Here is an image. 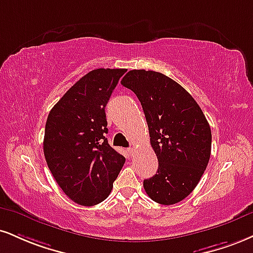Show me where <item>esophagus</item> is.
I'll return each instance as SVG.
<instances>
[{
  "label": "esophagus",
  "mask_w": 253,
  "mask_h": 253,
  "mask_svg": "<svg viewBox=\"0 0 253 253\" xmlns=\"http://www.w3.org/2000/svg\"><path fill=\"white\" fill-rule=\"evenodd\" d=\"M128 153L130 154V156H133V154L135 153V148L134 147H129L128 148Z\"/></svg>",
  "instance_id": "34e87169"
}]
</instances>
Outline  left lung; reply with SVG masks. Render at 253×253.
<instances>
[{
	"label": "left lung",
	"instance_id": "1",
	"mask_svg": "<svg viewBox=\"0 0 253 253\" xmlns=\"http://www.w3.org/2000/svg\"><path fill=\"white\" fill-rule=\"evenodd\" d=\"M121 84L141 102L159 161L157 174L144 180L146 193L161 205L181 202L196 188L211 156V128L202 108L185 88L161 73L133 69Z\"/></svg>",
	"mask_w": 253,
	"mask_h": 253
}]
</instances>
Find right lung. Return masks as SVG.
Instances as JSON below:
<instances>
[{
    "instance_id": "1",
    "label": "right lung",
    "mask_w": 253,
    "mask_h": 253,
    "mask_svg": "<svg viewBox=\"0 0 253 253\" xmlns=\"http://www.w3.org/2000/svg\"><path fill=\"white\" fill-rule=\"evenodd\" d=\"M126 72L94 69L73 84L48 114L45 161L63 192L79 205L103 202L126 160L105 136V107Z\"/></svg>"
}]
</instances>
